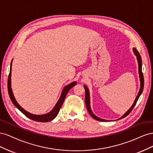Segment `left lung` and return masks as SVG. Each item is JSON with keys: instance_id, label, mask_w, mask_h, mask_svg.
<instances>
[{"instance_id": "8db88e82", "label": "left lung", "mask_w": 153, "mask_h": 153, "mask_svg": "<svg viewBox=\"0 0 153 153\" xmlns=\"http://www.w3.org/2000/svg\"><path fill=\"white\" fill-rule=\"evenodd\" d=\"M133 52L135 53V55L137 56V61H138V73H139V77H140V90L138 91V95L137 96L136 98L135 101H134L133 104L132 105V106H131V108H129L127 112L125 113L121 117H120L119 119H121L125 117H126L127 115L131 112V110H133V108H134V106H135L137 101L139 98L140 96L141 95L142 92L143 91V84H144V79H143V73L142 71V59H141V56L138 53V52L137 51V50L136 48H133ZM84 89L85 91V105H86V107L87 108L88 112L90 114V115H91V117L92 118H94V119L97 120V121H103V122H106V121H108V120H105V119H101L98 117L96 116V115L93 114V112H92L91 108V105H90V94H89V91L87 87L84 85Z\"/></svg>"}]
</instances>
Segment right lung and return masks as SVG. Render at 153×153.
<instances>
[{
	"label": "right lung",
	"instance_id": "add662e5",
	"mask_svg": "<svg viewBox=\"0 0 153 153\" xmlns=\"http://www.w3.org/2000/svg\"><path fill=\"white\" fill-rule=\"evenodd\" d=\"M13 61V60H12ZM12 61L11 63V66H10V74H9V76H8V80H7V89H8V93L9 95H10V99L12 101V103H13V105H15L16 107L20 111L24 114L26 117H27L28 118L33 120V121H38V122H41V123H45V122H48L52 121L54 118L56 117V116L57 115L60 108H61V106L63 104V102L64 100H65L66 96L68 94V91L70 90L73 87L75 86L76 84V82H71V84H69L67 85H66L65 87H64V89L62 91V93L61 94V96H60V98L59 99L57 103H56V105H55V106L53 107V108L50 111V112L46 114H43V115H35V114H30L29 112H27L25 110H24L22 106L17 103L16 100H15V96H14V94L13 93V91L11 89V64H12Z\"/></svg>",
	"mask_w": 153,
	"mask_h": 153
}]
</instances>
